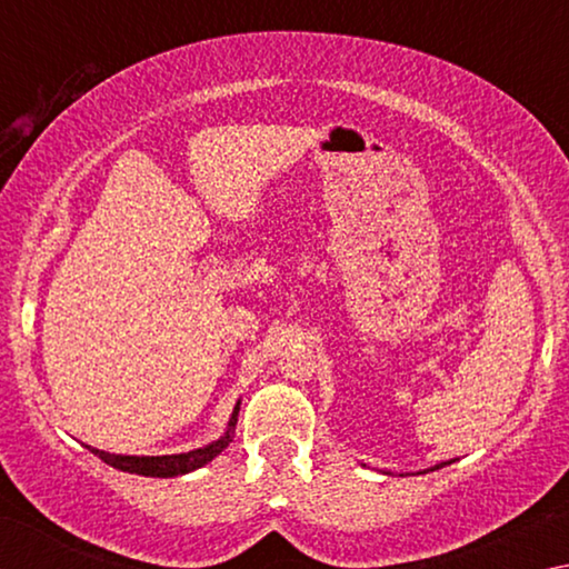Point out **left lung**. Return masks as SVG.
Listing matches in <instances>:
<instances>
[{
  "label": "left lung",
  "instance_id": "1",
  "mask_svg": "<svg viewBox=\"0 0 569 569\" xmlns=\"http://www.w3.org/2000/svg\"><path fill=\"white\" fill-rule=\"evenodd\" d=\"M435 469H439V467H435Z\"/></svg>",
  "mask_w": 569,
  "mask_h": 569
}]
</instances>
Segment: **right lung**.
Here are the masks:
<instances>
[{
    "mask_svg": "<svg viewBox=\"0 0 569 569\" xmlns=\"http://www.w3.org/2000/svg\"><path fill=\"white\" fill-rule=\"evenodd\" d=\"M238 409L240 403H236L233 417H230L226 437H220L213 445H208L203 449H192L186 451V455H166V457H122V455H110V451H100L94 447H88L94 457H100L104 465H110L114 469L130 471V475H142V477H178V475H188V471H196L203 465H208L210 459H216L220 451H223L230 441V435H233L236 421H238Z\"/></svg>",
    "mask_w": 569,
    "mask_h": 569,
    "instance_id": "obj_1",
    "label": "right lung"
}]
</instances>
